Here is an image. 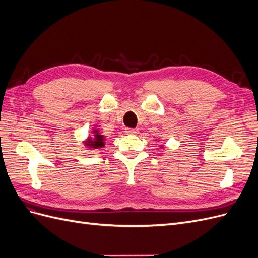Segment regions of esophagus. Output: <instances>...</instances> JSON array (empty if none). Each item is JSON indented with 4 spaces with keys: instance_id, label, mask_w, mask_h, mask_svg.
Instances as JSON below:
<instances>
[{
    "instance_id": "34e87169",
    "label": "esophagus",
    "mask_w": 258,
    "mask_h": 258,
    "mask_svg": "<svg viewBox=\"0 0 258 258\" xmlns=\"http://www.w3.org/2000/svg\"><path fill=\"white\" fill-rule=\"evenodd\" d=\"M138 131H139L138 129H132V128H126V129H124V132H126V135H132V136L137 135Z\"/></svg>"
}]
</instances>
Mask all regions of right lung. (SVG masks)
Listing matches in <instances>:
<instances>
[{
	"mask_svg": "<svg viewBox=\"0 0 258 258\" xmlns=\"http://www.w3.org/2000/svg\"><path fill=\"white\" fill-rule=\"evenodd\" d=\"M105 138L99 134L98 129H93V138H88L87 141H85V145L88 148H101L104 147Z\"/></svg>",
	"mask_w": 258,
	"mask_h": 258,
	"instance_id": "1",
	"label": "right lung"
}]
</instances>
